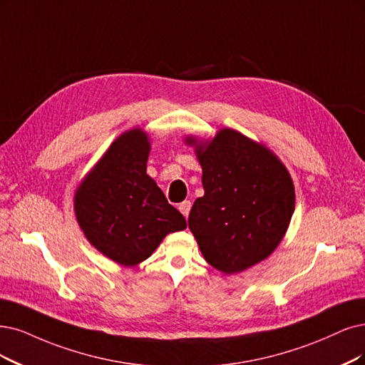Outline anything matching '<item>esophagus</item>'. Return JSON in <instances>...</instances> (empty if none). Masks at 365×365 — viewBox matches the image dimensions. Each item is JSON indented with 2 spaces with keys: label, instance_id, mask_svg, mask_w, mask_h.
I'll list each match as a JSON object with an SVG mask.
<instances>
[{
  "label": "esophagus",
  "instance_id": "1",
  "mask_svg": "<svg viewBox=\"0 0 365 365\" xmlns=\"http://www.w3.org/2000/svg\"><path fill=\"white\" fill-rule=\"evenodd\" d=\"M191 207H192V203L190 200H185L183 203L179 205V210L183 213V217L187 220V217H190V212H191Z\"/></svg>",
  "mask_w": 365,
  "mask_h": 365
}]
</instances>
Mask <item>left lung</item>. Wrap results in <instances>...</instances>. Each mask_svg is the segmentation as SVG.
<instances>
[{
	"label": "left lung",
	"mask_w": 365,
	"mask_h": 365,
	"mask_svg": "<svg viewBox=\"0 0 365 365\" xmlns=\"http://www.w3.org/2000/svg\"><path fill=\"white\" fill-rule=\"evenodd\" d=\"M203 168L205 195L195 200L190 228L205 260L237 274L267 259L294 212V186L284 164L263 144L235 129L210 141L187 137Z\"/></svg>",
	"instance_id": "left-lung-1"
}]
</instances>
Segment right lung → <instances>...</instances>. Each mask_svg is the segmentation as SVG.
Wrapping results in <instances>:
<instances>
[{"label":"right lung","instance_id":"add662e5","mask_svg":"<svg viewBox=\"0 0 365 365\" xmlns=\"http://www.w3.org/2000/svg\"><path fill=\"white\" fill-rule=\"evenodd\" d=\"M148 153L150 141L143 129L121 133L75 191L81 230L121 266L144 262L168 233L186 228L183 215L145 173Z\"/></svg>","mask_w":365,"mask_h":365}]
</instances>
